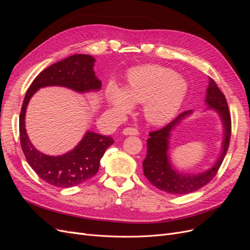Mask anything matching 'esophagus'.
Here are the masks:
<instances>
[{"instance_id":"34e87169","label":"esophagus","mask_w":250,"mask_h":250,"mask_svg":"<svg viewBox=\"0 0 250 250\" xmlns=\"http://www.w3.org/2000/svg\"><path fill=\"white\" fill-rule=\"evenodd\" d=\"M123 134L125 135H138L139 134V131L135 129V128H132V127H126L123 129L122 131Z\"/></svg>"}]
</instances>
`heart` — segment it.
I'll return each mask as SVG.
<instances>
[{
    "label": "heart",
    "instance_id": "b5f03b06",
    "mask_svg": "<svg viewBox=\"0 0 250 250\" xmlns=\"http://www.w3.org/2000/svg\"><path fill=\"white\" fill-rule=\"evenodd\" d=\"M188 83L169 67L142 65L127 74L124 88L109 82L105 88V100L116 115L129 112L133 103L144 104V115L152 124H164L176 115L183 105Z\"/></svg>",
    "mask_w": 250,
    "mask_h": 250
}]
</instances>
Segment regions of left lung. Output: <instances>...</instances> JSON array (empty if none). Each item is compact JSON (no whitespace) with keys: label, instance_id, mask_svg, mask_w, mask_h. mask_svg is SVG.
Wrapping results in <instances>:
<instances>
[{"label":"left lung","instance_id":"left-lung-1","mask_svg":"<svg viewBox=\"0 0 250 250\" xmlns=\"http://www.w3.org/2000/svg\"><path fill=\"white\" fill-rule=\"evenodd\" d=\"M204 102L208 105L207 109L215 110L218 113L223 129L220 154L215 163L206 171L198 173L179 171L174 168L170 160L169 150L172 131L180 124L181 121L192 115V109L180 113L176 119H174L171 123L163 127L162 129L149 133L150 138L147 140V155L143 162L144 174L151 184L164 192L183 195L199 190L216 176L228 152L231 131L230 115L224 95L211 78H208V86L207 88Z\"/></svg>","mask_w":250,"mask_h":250}]
</instances>
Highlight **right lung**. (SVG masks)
I'll return each instance as SVG.
<instances>
[{
	"instance_id": "add662e5",
	"label": "right lung",
	"mask_w": 250,
	"mask_h": 250,
	"mask_svg": "<svg viewBox=\"0 0 250 250\" xmlns=\"http://www.w3.org/2000/svg\"><path fill=\"white\" fill-rule=\"evenodd\" d=\"M95 62L96 59L90 55L75 54L50 65L37 75L22 103L20 115L21 150L37 175L54 187H75L95 176L103 154L115 141L108 135L88 130L69 152L55 156L44 154L29 140L25 127L27 106L32 96L42 87L62 86L79 94L100 90L102 82L94 71Z\"/></svg>"
}]
</instances>
